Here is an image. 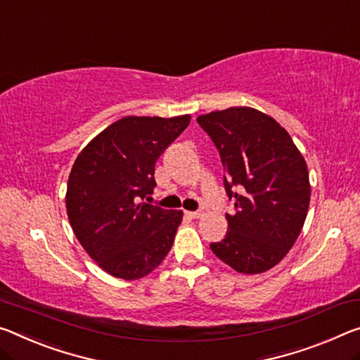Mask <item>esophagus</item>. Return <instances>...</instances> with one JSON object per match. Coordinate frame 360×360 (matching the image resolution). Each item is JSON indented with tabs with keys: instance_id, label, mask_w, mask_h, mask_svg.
Wrapping results in <instances>:
<instances>
[{
	"instance_id": "obj_1",
	"label": "esophagus",
	"mask_w": 360,
	"mask_h": 360,
	"mask_svg": "<svg viewBox=\"0 0 360 360\" xmlns=\"http://www.w3.org/2000/svg\"><path fill=\"white\" fill-rule=\"evenodd\" d=\"M186 216H189L192 219H197L202 216V211H186Z\"/></svg>"
}]
</instances>
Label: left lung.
I'll return each mask as SVG.
<instances>
[{
  "label": "left lung",
  "instance_id": "left-lung-1",
  "mask_svg": "<svg viewBox=\"0 0 360 360\" xmlns=\"http://www.w3.org/2000/svg\"><path fill=\"white\" fill-rule=\"evenodd\" d=\"M224 167L236 211L227 233L210 248L240 274L278 264L303 229L311 200L309 171L287 129L252 107H229L197 117Z\"/></svg>",
  "mask_w": 360,
  "mask_h": 360
}]
</instances>
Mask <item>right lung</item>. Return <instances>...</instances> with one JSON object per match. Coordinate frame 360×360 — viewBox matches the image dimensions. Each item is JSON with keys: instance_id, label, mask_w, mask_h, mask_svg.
I'll use <instances>...</instances> for the list:
<instances>
[{"instance_id": "1", "label": "right lung", "mask_w": 360, "mask_h": 360, "mask_svg": "<svg viewBox=\"0 0 360 360\" xmlns=\"http://www.w3.org/2000/svg\"><path fill=\"white\" fill-rule=\"evenodd\" d=\"M189 123L191 115L124 117L78 153L67 182V216L84 252L110 276L146 277L173 247L182 211L139 200L157 186V158Z\"/></svg>"}]
</instances>
